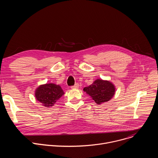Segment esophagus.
I'll return each mask as SVG.
<instances>
[{
  "instance_id": "esophagus-1",
  "label": "esophagus",
  "mask_w": 158,
  "mask_h": 158,
  "mask_svg": "<svg viewBox=\"0 0 158 158\" xmlns=\"http://www.w3.org/2000/svg\"><path fill=\"white\" fill-rule=\"evenodd\" d=\"M79 84L78 83H76L74 85H72L71 87V89H77V88L79 87Z\"/></svg>"
}]
</instances>
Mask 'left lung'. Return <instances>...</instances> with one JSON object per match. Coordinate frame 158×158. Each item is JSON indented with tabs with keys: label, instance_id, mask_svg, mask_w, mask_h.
Wrapping results in <instances>:
<instances>
[{
	"label": "left lung",
	"instance_id": "1",
	"mask_svg": "<svg viewBox=\"0 0 158 158\" xmlns=\"http://www.w3.org/2000/svg\"><path fill=\"white\" fill-rule=\"evenodd\" d=\"M84 91L98 104L109 101L115 93L114 85L107 81L96 80L93 84L84 88Z\"/></svg>",
	"mask_w": 158,
	"mask_h": 158
}]
</instances>
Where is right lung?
<instances>
[{
  "label": "right lung",
  "mask_w": 158,
  "mask_h": 158,
  "mask_svg": "<svg viewBox=\"0 0 158 158\" xmlns=\"http://www.w3.org/2000/svg\"><path fill=\"white\" fill-rule=\"evenodd\" d=\"M63 94L60 86L52 83L42 85L35 91L37 100L47 107L52 106Z\"/></svg>",
  "instance_id": "add662e5"
}]
</instances>
